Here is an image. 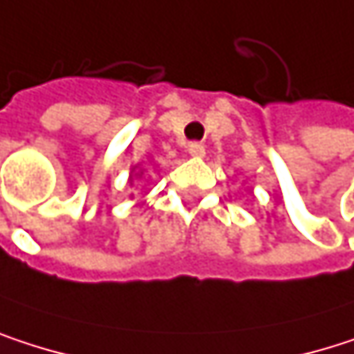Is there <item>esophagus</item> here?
<instances>
[{"label":"esophagus","instance_id":"1","mask_svg":"<svg viewBox=\"0 0 354 354\" xmlns=\"http://www.w3.org/2000/svg\"><path fill=\"white\" fill-rule=\"evenodd\" d=\"M189 154L194 156V158H202L204 154H206V148L202 146V144H198V142H194V144H189Z\"/></svg>","mask_w":354,"mask_h":354}]
</instances>
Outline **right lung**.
Masks as SVG:
<instances>
[{
	"mask_svg": "<svg viewBox=\"0 0 354 354\" xmlns=\"http://www.w3.org/2000/svg\"><path fill=\"white\" fill-rule=\"evenodd\" d=\"M144 175V169H138V167H131V175H129V183H133L136 177Z\"/></svg>",
	"mask_w": 354,
	"mask_h": 354,
	"instance_id": "1",
	"label": "right lung"
}]
</instances>
